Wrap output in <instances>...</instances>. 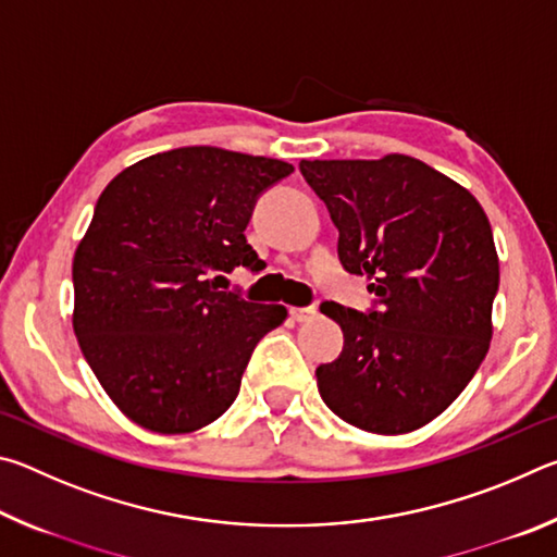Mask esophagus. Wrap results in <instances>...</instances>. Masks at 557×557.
<instances>
[{
	"label": "esophagus",
	"mask_w": 557,
	"mask_h": 557,
	"mask_svg": "<svg viewBox=\"0 0 557 557\" xmlns=\"http://www.w3.org/2000/svg\"><path fill=\"white\" fill-rule=\"evenodd\" d=\"M289 317L295 319V322L305 324V322H309V319L317 317V309L314 307H292L289 309Z\"/></svg>",
	"instance_id": "1"
}]
</instances>
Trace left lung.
<instances>
[{
  "mask_svg": "<svg viewBox=\"0 0 557 557\" xmlns=\"http://www.w3.org/2000/svg\"><path fill=\"white\" fill-rule=\"evenodd\" d=\"M338 228V260L371 280V312L324 301L344 351L317 369L326 408L375 435L412 432L474 379L498 289L492 225L465 186L405 154L299 162Z\"/></svg>",
  "mask_w": 557,
  "mask_h": 557,
  "instance_id": "obj_1",
  "label": "left lung"
}]
</instances>
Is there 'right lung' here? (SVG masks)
Listing matches in <instances>:
<instances>
[{
  "label": "right lung",
  "mask_w": 557,
  "mask_h": 557,
  "mask_svg": "<svg viewBox=\"0 0 557 557\" xmlns=\"http://www.w3.org/2000/svg\"><path fill=\"white\" fill-rule=\"evenodd\" d=\"M292 172L270 157L178 147L122 169L100 194L73 258V332L139 428L184 435L219 420L252 348L287 319L219 280L262 268L245 228L258 196Z\"/></svg>",
  "instance_id": "add662e5"
}]
</instances>
